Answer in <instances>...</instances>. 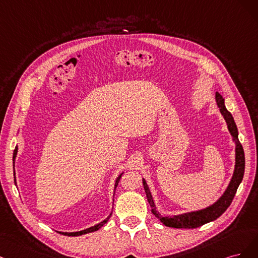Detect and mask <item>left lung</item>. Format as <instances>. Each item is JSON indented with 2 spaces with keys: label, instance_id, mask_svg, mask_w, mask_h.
I'll return each instance as SVG.
<instances>
[{
  "label": "left lung",
  "instance_id": "obj_1",
  "mask_svg": "<svg viewBox=\"0 0 258 258\" xmlns=\"http://www.w3.org/2000/svg\"><path fill=\"white\" fill-rule=\"evenodd\" d=\"M215 101H217V104L220 108V111L227 123V127L232 136V140H234L236 144V164H235L234 174H232V178L229 182L226 190L220 197L218 202H215L213 205L205 208V209L193 211V212H187V213L179 214V215H173V217H163V215H161V213L156 210V207H155L150 189H149L146 180L143 179V183H144L148 202L150 204L151 209H152L151 211L165 226L173 227V228H196L204 225V224L217 220L226 211L227 208L230 206L232 199H234L236 195L237 188L243 179L244 165H245L244 151L238 138L237 125L234 121V118H232L231 113L226 109L225 104H224L223 96L218 92L215 93Z\"/></svg>",
  "mask_w": 258,
  "mask_h": 258
}]
</instances>
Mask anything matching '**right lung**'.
Wrapping results in <instances>:
<instances>
[{
  "mask_svg": "<svg viewBox=\"0 0 258 258\" xmlns=\"http://www.w3.org/2000/svg\"><path fill=\"white\" fill-rule=\"evenodd\" d=\"M17 152H18V147L16 146L15 150H14V155H13V163H14V166H15V159H16V156H17ZM15 174H16V173H15V168H14V180H15V184H17V182H16V176H15ZM122 174H123V172L117 178V180H115V183H114V192H115V187H117V185H118V183H119V181H120V179H121V177H122ZM110 217H111V213H110L109 217H108L106 220H104L103 222L98 223V224H96L95 226L87 228V229H85V230H80V231H76V232H62V231H59V232H60V234L64 235V236H73V237H75V236H81V235H85V234H89V232H93V231L98 230L99 228H101V227L104 225V224H106V223L108 222V220L110 219Z\"/></svg>",
  "mask_w": 258,
  "mask_h": 258,
  "instance_id": "1",
  "label": "right lung"
}]
</instances>
